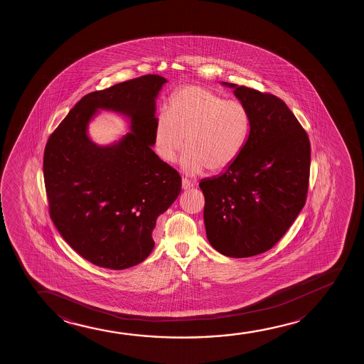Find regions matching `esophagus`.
<instances>
[{
	"instance_id": "1",
	"label": "esophagus",
	"mask_w": 364,
	"mask_h": 364,
	"mask_svg": "<svg viewBox=\"0 0 364 364\" xmlns=\"http://www.w3.org/2000/svg\"><path fill=\"white\" fill-rule=\"evenodd\" d=\"M181 186H183V189L189 190L194 186V184L190 181L189 179H186V178H183V183H181Z\"/></svg>"
}]
</instances>
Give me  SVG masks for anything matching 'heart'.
I'll return each mask as SVG.
<instances>
[{
	"label": "heart",
	"instance_id": "obj_1",
	"mask_svg": "<svg viewBox=\"0 0 364 364\" xmlns=\"http://www.w3.org/2000/svg\"><path fill=\"white\" fill-rule=\"evenodd\" d=\"M251 119L247 107L237 100H224L213 90L188 85L171 95L166 112L155 122L158 154L174 161L186 146L181 165L188 174L229 169L249 138Z\"/></svg>",
	"mask_w": 364,
	"mask_h": 364
}]
</instances>
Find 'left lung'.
Returning a JSON list of instances; mask_svg holds the SVG:
<instances>
[{"mask_svg": "<svg viewBox=\"0 0 364 364\" xmlns=\"http://www.w3.org/2000/svg\"><path fill=\"white\" fill-rule=\"evenodd\" d=\"M234 88L249 109L251 129L237 160L200 181L209 242L229 257L272 249L302 210L309 184V135L279 97L245 85Z\"/></svg>", "mask_w": 364, "mask_h": 364, "instance_id": "1", "label": "left lung"}]
</instances>
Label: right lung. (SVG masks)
<instances>
[{
  "mask_svg": "<svg viewBox=\"0 0 364 364\" xmlns=\"http://www.w3.org/2000/svg\"><path fill=\"white\" fill-rule=\"evenodd\" d=\"M168 80L145 75L85 95L50 135L43 176L50 216L60 236L100 267L140 264L154 247L156 219L174 203L181 176L151 150L155 98ZM98 109L131 117L132 133L98 147L86 125Z\"/></svg>",
  "mask_w": 364,
  "mask_h": 364,
  "instance_id": "add662e5",
  "label": "right lung"
}]
</instances>
